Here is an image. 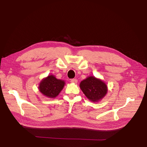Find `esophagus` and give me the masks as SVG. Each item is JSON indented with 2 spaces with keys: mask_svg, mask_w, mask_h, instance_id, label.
<instances>
[{
  "mask_svg": "<svg viewBox=\"0 0 147 147\" xmlns=\"http://www.w3.org/2000/svg\"><path fill=\"white\" fill-rule=\"evenodd\" d=\"M70 82L72 83H77L78 82V80L76 78H73V79H71Z\"/></svg>",
  "mask_w": 147,
  "mask_h": 147,
  "instance_id": "obj_1",
  "label": "esophagus"
}]
</instances>
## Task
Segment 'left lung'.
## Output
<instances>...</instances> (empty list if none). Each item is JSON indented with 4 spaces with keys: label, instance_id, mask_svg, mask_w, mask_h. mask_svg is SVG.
<instances>
[{
    "label": "left lung",
    "instance_id": "obj_1",
    "mask_svg": "<svg viewBox=\"0 0 147 147\" xmlns=\"http://www.w3.org/2000/svg\"><path fill=\"white\" fill-rule=\"evenodd\" d=\"M80 87L88 99L92 102L101 100L107 92L105 83L94 77H90L84 80L80 83Z\"/></svg>",
    "mask_w": 147,
    "mask_h": 147
}]
</instances>
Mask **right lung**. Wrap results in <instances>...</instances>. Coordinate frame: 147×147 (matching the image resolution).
Instances as JSON below:
<instances>
[{
	"instance_id": "add662e5",
	"label": "right lung",
	"mask_w": 147,
	"mask_h": 147,
	"mask_svg": "<svg viewBox=\"0 0 147 147\" xmlns=\"http://www.w3.org/2000/svg\"><path fill=\"white\" fill-rule=\"evenodd\" d=\"M65 82L58 80L53 75L48 76L40 83L39 90L48 97L55 98L64 88Z\"/></svg>"
}]
</instances>
